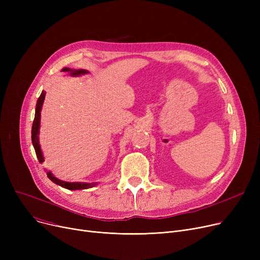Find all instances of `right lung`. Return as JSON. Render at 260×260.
<instances>
[{"label":"right lung","instance_id":"add662e5","mask_svg":"<svg viewBox=\"0 0 260 260\" xmlns=\"http://www.w3.org/2000/svg\"><path fill=\"white\" fill-rule=\"evenodd\" d=\"M62 72H68L70 75L72 76H81V75H85L88 72L85 70H71V68L64 67ZM45 91H42L40 94V97L37 101V105H36V114H35V120L32 123V128H31V141H32V145L35 147V151L38 157V160L40 163H42L44 161V157L42 154V151H41L40 147V143H39V129H40V118H41V109H42V105L45 99ZM47 177L48 178L54 182L56 184L67 188V189H85V188H90L94 185H97L98 182H91V183H87V182H66V181H62L58 178L54 177L51 172H47Z\"/></svg>","mask_w":260,"mask_h":260}]
</instances>
